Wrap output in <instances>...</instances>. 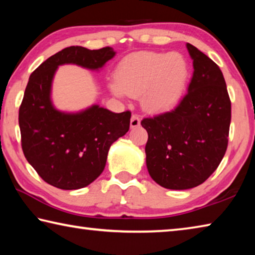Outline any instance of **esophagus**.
Segmentation results:
<instances>
[{
    "label": "esophagus",
    "instance_id": "esophagus-1",
    "mask_svg": "<svg viewBox=\"0 0 255 255\" xmlns=\"http://www.w3.org/2000/svg\"><path fill=\"white\" fill-rule=\"evenodd\" d=\"M140 125V119L137 115H132L130 119V128H136Z\"/></svg>",
    "mask_w": 255,
    "mask_h": 255
}]
</instances>
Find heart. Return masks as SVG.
I'll return each mask as SVG.
<instances>
[{
    "label": "heart",
    "mask_w": 255,
    "mask_h": 255,
    "mask_svg": "<svg viewBox=\"0 0 255 255\" xmlns=\"http://www.w3.org/2000/svg\"><path fill=\"white\" fill-rule=\"evenodd\" d=\"M189 68L181 54L141 51L120 64L117 80L110 82V91L118 98L141 96V106L149 112L169 109L182 96Z\"/></svg>",
    "instance_id": "1"
}]
</instances>
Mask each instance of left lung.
Listing matches in <instances>:
<instances>
[{"mask_svg":"<svg viewBox=\"0 0 255 255\" xmlns=\"http://www.w3.org/2000/svg\"><path fill=\"white\" fill-rule=\"evenodd\" d=\"M193 74L188 93L175 109L141 120L148 133L146 166L155 182L187 190L209 178L225 155L231 100L221 68L187 44Z\"/></svg>","mask_w":255,"mask_h":255,"instance_id":"8db88e82","label":"left lung"}]
</instances>
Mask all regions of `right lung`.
Wrapping results in <instances>:
<instances>
[{
  "mask_svg": "<svg viewBox=\"0 0 255 255\" xmlns=\"http://www.w3.org/2000/svg\"><path fill=\"white\" fill-rule=\"evenodd\" d=\"M115 55L111 47H67L29 77L19 110L21 144L30 165L53 187L76 190L92 183L105 170L110 146L129 130L131 117L130 111L115 114L99 105L58 110L51 100L56 71L73 64L98 72Z\"/></svg>",
  "mask_w": 255,
  "mask_h": 255,
  "instance_id": "1",
  "label": "right lung"
}]
</instances>
